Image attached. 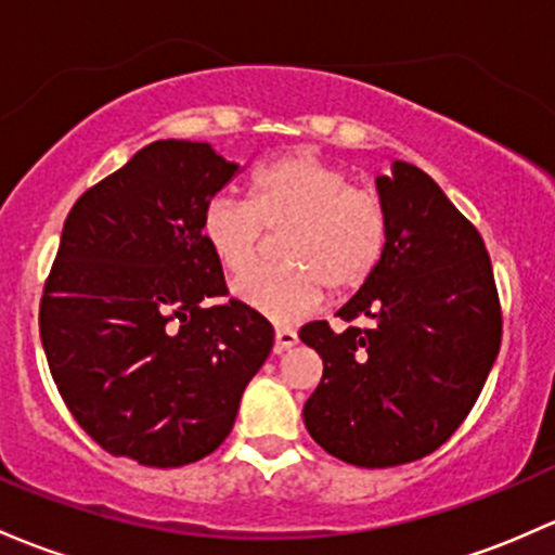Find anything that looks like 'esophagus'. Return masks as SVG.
<instances>
[{
  "label": "esophagus",
  "instance_id": "34e87169",
  "mask_svg": "<svg viewBox=\"0 0 555 555\" xmlns=\"http://www.w3.org/2000/svg\"><path fill=\"white\" fill-rule=\"evenodd\" d=\"M293 346H297V332L293 326H276V343H273V351L284 353Z\"/></svg>",
  "mask_w": 555,
  "mask_h": 555
}]
</instances>
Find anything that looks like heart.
Wrapping results in <instances>:
<instances>
[{
    "mask_svg": "<svg viewBox=\"0 0 555 555\" xmlns=\"http://www.w3.org/2000/svg\"><path fill=\"white\" fill-rule=\"evenodd\" d=\"M282 266L233 284V295L276 324L297 322L335 295L359 289L380 266L388 215L380 196L351 185L346 170L308 151L276 156L249 178V202L215 196L204 207L202 238L212 258L238 276L258 266L268 231Z\"/></svg>",
    "mask_w": 555,
    "mask_h": 555,
    "instance_id": "obj_1",
    "label": "heart"
}]
</instances>
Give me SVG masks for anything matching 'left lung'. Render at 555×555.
<instances>
[{
    "label": "left lung",
    "mask_w": 555,
    "mask_h": 555,
    "mask_svg": "<svg viewBox=\"0 0 555 555\" xmlns=\"http://www.w3.org/2000/svg\"><path fill=\"white\" fill-rule=\"evenodd\" d=\"M388 215L380 266L337 311L351 324L300 330L324 361L302 420L319 447L359 468L436 452L468 412L500 351L503 313L476 225L430 175L393 162L377 178Z\"/></svg>",
    "instance_id": "8db88e82"
}]
</instances>
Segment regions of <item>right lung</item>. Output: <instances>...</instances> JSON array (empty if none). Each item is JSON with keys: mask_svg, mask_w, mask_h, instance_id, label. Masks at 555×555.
<instances>
[{"mask_svg": "<svg viewBox=\"0 0 555 555\" xmlns=\"http://www.w3.org/2000/svg\"><path fill=\"white\" fill-rule=\"evenodd\" d=\"M238 172L209 143L156 140L87 189L63 223L39 335L68 412L108 454L178 468L231 434L273 348L229 300L202 215Z\"/></svg>", "mask_w": 555, "mask_h": 555, "instance_id": "right-lung-1", "label": "right lung"}]
</instances>
